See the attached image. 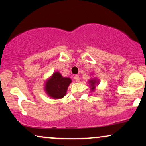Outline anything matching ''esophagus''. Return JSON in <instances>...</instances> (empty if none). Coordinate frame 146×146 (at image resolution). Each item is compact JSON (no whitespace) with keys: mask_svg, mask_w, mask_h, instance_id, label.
I'll return each instance as SVG.
<instances>
[{"mask_svg":"<svg viewBox=\"0 0 146 146\" xmlns=\"http://www.w3.org/2000/svg\"><path fill=\"white\" fill-rule=\"evenodd\" d=\"M74 79H75V82H80V77H79V75H75Z\"/></svg>","mask_w":146,"mask_h":146,"instance_id":"34e87169","label":"esophagus"}]
</instances>
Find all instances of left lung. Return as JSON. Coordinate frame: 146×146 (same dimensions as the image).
<instances>
[{
    "instance_id": "8db88e82",
    "label": "left lung",
    "mask_w": 146,
    "mask_h": 146,
    "mask_svg": "<svg viewBox=\"0 0 146 146\" xmlns=\"http://www.w3.org/2000/svg\"><path fill=\"white\" fill-rule=\"evenodd\" d=\"M88 84L90 85V90L92 92H93L95 90V85L98 84L100 83V81H99L98 79L96 78H92L90 79V80H88Z\"/></svg>"
}]
</instances>
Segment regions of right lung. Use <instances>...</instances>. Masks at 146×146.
I'll return each mask as SVG.
<instances>
[{
  "mask_svg": "<svg viewBox=\"0 0 146 146\" xmlns=\"http://www.w3.org/2000/svg\"><path fill=\"white\" fill-rule=\"evenodd\" d=\"M72 82L71 78L62 77L60 72H54L53 74L46 80L44 91L51 98L61 99L66 95L67 88Z\"/></svg>",
  "mask_w": 146,
  "mask_h": 146,
  "instance_id": "add662e5",
  "label": "right lung"
}]
</instances>
